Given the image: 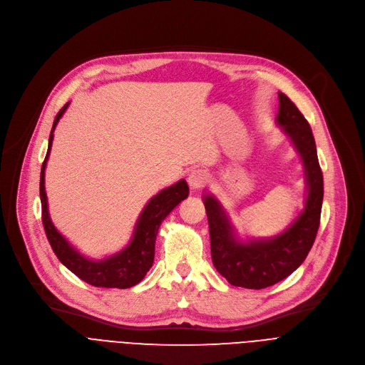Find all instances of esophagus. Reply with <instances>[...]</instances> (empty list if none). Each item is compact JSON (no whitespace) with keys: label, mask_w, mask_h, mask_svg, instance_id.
<instances>
[{"label":"esophagus","mask_w":365,"mask_h":365,"mask_svg":"<svg viewBox=\"0 0 365 365\" xmlns=\"http://www.w3.org/2000/svg\"><path fill=\"white\" fill-rule=\"evenodd\" d=\"M208 182V176L204 170L201 169H195L189 173V178H187V183L190 186L192 190H200L201 187L205 186V183Z\"/></svg>","instance_id":"34e87169"}]
</instances>
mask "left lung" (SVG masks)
Here are the masks:
<instances>
[{"label":"left lung","mask_w":365,"mask_h":365,"mask_svg":"<svg viewBox=\"0 0 365 365\" xmlns=\"http://www.w3.org/2000/svg\"><path fill=\"white\" fill-rule=\"evenodd\" d=\"M277 123L300 154L306 176L304 208L282 233L239 240L235 227L217 197L204 195L208 217L211 256L215 269L235 287L262 289L291 275L307 257L320 224L323 201V175L319 165L312 128L289 98L278 93Z\"/></svg>","instance_id":"obj_1"}]
</instances>
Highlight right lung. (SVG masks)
<instances>
[{
	"mask_svg": "<svg viewBox=\"0 0 365 365\" xmlns=\"http://www.w3.org/2000/svg\"><path fill=\"white\" fill-rule=\"evenodd\" d=\"M70 103L65 105L56 115L53 126L49 135L48 153L42 164L41 172V202H42V221L45 227L46 237L51 243L52 250L61 260L63 267H67L84 282L93 287L103 288H130L144 279L154 262V246L160 224L189 195V187L185 179L178 183L160 190L154 195L148 204L144 207L138 217L134 233L129 245L120 252L108 256L102 260H93L81 255L71 243L65 239L55 228L48 210V196L45 190V169L49 158L53 130L67 110Z\"/></svg>",
	"mask_w": 365,
	"mask_h": 365,
	"instance_id": "right-lung-1",
	"label": "right lung"
}]
</instances>
